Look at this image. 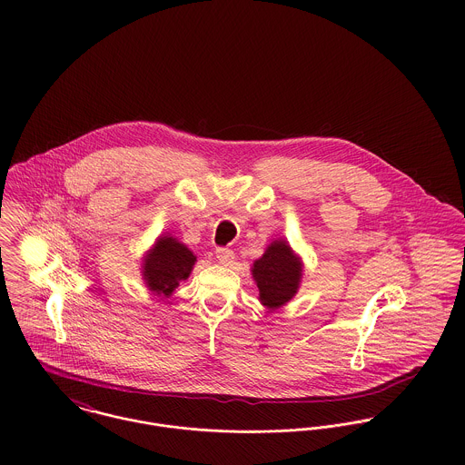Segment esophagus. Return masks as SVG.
Returning <instances> with one entry per match:
<instances>
[{"mask_svg": "<svg viewBox=\"0 0 465 465\" xmlns=\"http://www.w3.org/2000/svg\"><path fill=\"white\" fill-rule=\"evenodd\" d=\"M216 258L222 265H231L234 262V252L229 251V249L220 247V249H216Z\"/></svg>", "mask_w": 465, "mask_h": 465, "instance_id": "obj_1", "label": "esophagus"}]
</instances>
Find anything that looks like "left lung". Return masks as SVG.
Instances as JSON below:
<instances>
[{"mask_svg":"<svg viewBox=\"0 0 465 465\" xmlns=\"http://www.w3.org/2000/svg\"><path fill=\"white\" fill-rule=\"evenodd\" d=\"M251 273L260 290V302L268 312H273L297 295L304 263L284 238H277L270 242L263 256L252 263Z\"/></svg>","mask_w":465,"mask_h":465,"instance_id":"8db88e82","label":"left lung"}]
</instances>
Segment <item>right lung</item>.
Returning <instances> with one entry per match:
<instances>
[{
  "mask_svg": "<svg viewBox=\"0 0 465 465\" xmlns=\"http://www.w3.org/2000/svg\"><path fill=\"white\" fill-rule=\"evenodd\" d=\"M197 263V256L175 236L164 232L141 258V279L148 292L170 297L181 281H186Z\"/></svg>",
  "mask_w": 465,
  "mask_h": 465,
  "instance_id": "obj_1",
  "label": "right lung"
}]
</instances>
